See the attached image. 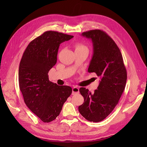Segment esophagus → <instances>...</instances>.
Wrapping results in <instances>:
<instances>
[{"instance_id":"esophagus-1","label":"esophagus","mask_w":147,"mask_h":147,"mask_svg":"<svg viewBox=\"0 0 147 147\" xmlns=\"http://www.w3.org/2000/svg\"><path fill=\"white\" fill-rule=\"evenodd\" d=\"M72 90H73V95L75 94V93H79V88L77 86H74L72 88Z\"/></svg>"}]
</instances>
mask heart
Listing matches in <instances>:
<instances>
[{"label":"heart","instance_id":"heart-1","mask_svg":"<svg viewBox=\"0 0 147 147\" xmlns=\"http://www.w3.org/2000/svg\"><path fill=\"white\" fill-rule=\"evenodd\" d=\"M82 49L87 50L86 47L85 45L81 44V43H77L75 46V51H76V50H82Z\"/></svg>","mask_w":147,"mask_h":147}]
</instances>
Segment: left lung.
Returning a JSON list of instances; mask_svg holds the SVG:
<instances>
[{
  "instance_id": "left-lung-1",
  "label": "left lung",
  "mask_w": 147,
  "mask_h": 147,
  "mask_svg": "<svg viewBox=\"0 0 147 147\" xmlns=\"http://www.w3.org/2000/svg\"><path fill=\"white\" fill-rule=\"evenodd\" d=\"M82 35L93 43L88 72L96 73L100 80L93 93L85 88H80L84 102L78 110L86 120L97 123L107 117L118 104L125 88L127 73L119 49L107 33L93 30Z\"/></svg>"
}]
</instances>
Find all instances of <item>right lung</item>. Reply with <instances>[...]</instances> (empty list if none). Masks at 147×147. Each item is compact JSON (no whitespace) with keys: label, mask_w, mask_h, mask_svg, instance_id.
I'll list each match as a JSON object with an SVG mask.
<instances>
[{"label":"right lung","mask_w":147,"mask_h":147,"mask_svg":"<svg viewBox=\"0 0 147 147\" xmlns=\"http://www.w3.org/2000/svg\"><path fill=\"white\" fill-rule=\"evenodd\" d=\"M73 37L47 31L29 43L21 58L18 80L24 101L44 123L55 119L72 93L71 87L50 82L48 73L57 62L59 45Z\"/></svg>","instance_id":"right-lung-1"}]
</instances>
